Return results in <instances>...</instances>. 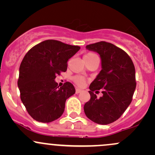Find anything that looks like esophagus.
Instances as JSON below:
<instances>
[{"label": "esophagus", "instance_id": "34e87169", "mask_svg": "<svg viewBox=\"0 0 155 155\" xmlns=\"http://www.w3.org/2000/svg\"><path fill=\"white\" fill-rule=\"evenodd\" d=\"M81 92V90H80V89H76V94H79V93H80V92Z\"/></svg>", "mask_w": 155, "mask_h": 155}]
</instances>
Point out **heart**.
<instances>
[{
    "mask_svg": "<svg viewBox=\"0 0 155 155\" xmlns=\"http://www.w3.org/2000/svg\"><path fill=\"white\" fill-rule=\"evenodd\" d=\"M95 56H96V54H93V53H88V54L84 55V60L90 59V58H91L92 57H95ZM74 81L79 87L84 86L85 84V79H84L82 76H75V77L74 78Z\"/></svg>",
    "mask_w": 155,
    "mask_h": 155,
    "instance_id": "heart-1",
    "label": "heart"
}]
</instances>
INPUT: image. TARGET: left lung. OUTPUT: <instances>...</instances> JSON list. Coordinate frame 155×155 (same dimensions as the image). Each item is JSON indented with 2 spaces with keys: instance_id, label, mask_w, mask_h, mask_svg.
Wrapping results in <instances>:
<instances>
[{
  "instance_id": "8db88e82",
  "label": "left lung",
  "mask_w": 155,
  "mask_h": 155,
  "mask_svg": "<svg viewBox=\"0 0 155 155\" xmlns=\"http://www.w3.org/2000/svg\"><path fill=\"white\" fill-rule=\"evenodd\" d=\"M100 55L101 68L90 84V100L84 106L86 116L92 122L108 124L118 120L132 101L136 90V71L129 55L111 43L101 41L86 47ZM102 89L97 98L94 91Z\"/></svg>"
}]
</instances>
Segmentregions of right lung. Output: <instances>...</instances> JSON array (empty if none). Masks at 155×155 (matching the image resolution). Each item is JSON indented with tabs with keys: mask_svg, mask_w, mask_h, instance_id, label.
<instances>
[{
	"mask_svg": "<svg viewBox=\"0 0 155 155\" xmlns=\"http://www.w3.org/2000/svg\"><path fill=\"white\" fill-rule=\"evenodd\" d=\"M79 49L78 46L46 40L25 55L17 84L21 101L35 120L48 123L62 116L65 101L76 90L68 81L59 87L54 79L66 71L68 60Z\"/></svg>",
	"mask_w": 155,
	"mask_h": 155,
	"instance_id": "add662e5",
	"label": "right lung"
}]
</instances>
